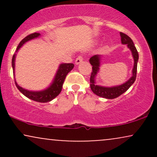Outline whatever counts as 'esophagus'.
<instances>
[{"instance_id": "obj_1", "label": "esophagus", "mask_w": 157, "mask_h": 157, "mask_svg": "<svg viewBox=\"0 0 157 157\" xmlns=\"http://www.w3.org/2000/svg\"><path fill=\"white\" fill-rule=\"evenodd\" d=\"M82 60H83V58H82V56H79V57H77L76 60H75V64L76 65L80 64V63L82 62Z\"/></svg>"}]
</instances>
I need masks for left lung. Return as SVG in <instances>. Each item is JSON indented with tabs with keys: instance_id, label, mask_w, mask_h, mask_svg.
Returning <instances> with one entry per match:
<instances>
[{
	"instance_id": "1",
	"label": "left lung",
	"mask_w": 157,
	"mask_h": 157,
	"mask_svg": "<svg viewBox=\"0 0 157 157\" xmlns=\"http://www.w3.org/2000/svg\"><path fill=\"white\" fill-rule=\"evenodd\" d=\"M120 37H121V42L122 44L127 45V47L130 49L132 55L133 59H134V66L131 73L132 75L130 78L126 82L121 85L118 86H99L96 84V77L97 74L100 71V67L101 66V60L102 55H94L90 58L89 62L92 66V72H91V77H90V87H91V91H93L95 94L99 97H103L106 99H114L118 97L119 96L125 93L129 88L132 86L133 83L136 80V70H137V62L139 60V55L137 50L135 47L133 40L130 37L125 34L120 32Z\"/></svg>"
}]
</instances>
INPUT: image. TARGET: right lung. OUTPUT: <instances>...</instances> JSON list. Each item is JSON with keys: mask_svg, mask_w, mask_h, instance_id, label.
Here are the masks:
<instances>
[{"mask_svg": "<svg viewBox=\"0 0 157 157\" xmlns=\"http://www.w3.org/2000/svg\"><path fill=\"white\" fill-rule=\"evenodd\" d=\"M40 36V34L39 33H33L31 35H28L27 37L23 38L22 40L20 42L18 46H17L16 52L14 54L12 60V66L13 68V73L15 75V58L17 55V52L19 51V49L26 44L28 41L36 39ZM75 66L73 63H61L59 66L57 71L56 72L55 77H54L52 82L50 83L49 86L46 89L41 91H29L26 89L21 87L17 83L16 80H15V85L18 90L23 94L24 96L28 97L29 99L34 100V101L39 102H48L51 100L55 99L59 94L60 93L61 90L63 88V84L65 79H66V75L70 71L72 70V68Z\"/></svg>", "mask_w": 157, "mask_h": 157, "instance_id": "add662e5", "label": "right lung"}]
</instances>
